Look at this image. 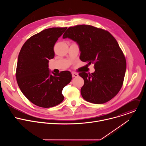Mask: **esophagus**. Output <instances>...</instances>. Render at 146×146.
I'll return each instance as SVG.
<instances>
[{"instance_id": "esophagus-1", "label": "esophagus", "mask_w": 146, "mask_h": 146, "mask_svg": "<svg viewBox=\"0 0 146 146\" xmlns=\"http://www.w3.org/2000/svg\"><path fill=\"white\" fill-rule=\"evenodd\" d=\"M72 77H77V76H78L77 73H74V72H73V73H72Z\"/></svg>"}]
</instances>
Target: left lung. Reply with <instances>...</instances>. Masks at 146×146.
Segmentation results:
<instances>
[{"label":"left lung","instance_id":"8db88e82","mask_svg":"<svg viewBox=\"0 0 146 146\" xmlns=\"http://www.w3.org/2000/svg\"><path fill=\"white\" fill-rule=\"evenodd\" d=\"M78 44L80 59L94 64V73H79L84 80L81 94L86 101L105 103L121 90L126 72L125 56L115 38L108 31L91 25L69 27L63 35Z\"/></svg>","mask_w":146,"mask_h":146}]
</instances>
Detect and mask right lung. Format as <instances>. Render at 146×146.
<instances>
[{
    "label": "right lung",
    "instance_id": "1",
    "mask_svg": "<svg viewBox=\"0 0 146 146\" xmlns=\"http://www.w3.org/2000/svg\"><path fill=\"white\" fill-rule=\"evenodd\" d=\"M67 28H51L32 36L22 47L16 69L18 85L25 97L34 105L52 108L64 99V87L72 80L69 71L50 73L49 59L54 57V47Z\"/></svg>",
    "mask_w": 146,
    "mask_h": 146
}]
</instances>
